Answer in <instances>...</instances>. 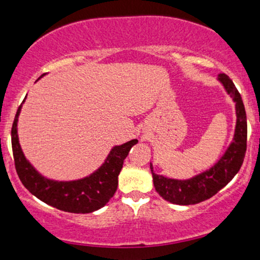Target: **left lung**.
Instances as JSON below:
<instances>
[{
    "label": "left lung",
    "mask_w": 260,
    "mask_h": 260,
    "mask_svg": "<svg viewBox=\"0 0 260 260\" xmlns=\"http://www.w3.org/2000/svg\"><path fill=\"white\" fill-rule=\"evenodd\" d=\"M217 80L235 103L237 118L234 139L214 166L188 180H175L155 174L150 162L155 189L165 201L172 204L192 205L211 198L235 177L243 164L247 149V117L242 98L226 74H219Z\"/></svg>",
    "instance_id": "left-lung-1"
}]
</instances>
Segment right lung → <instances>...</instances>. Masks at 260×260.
Returning <instances> with one entry per match:
<instances>
[{"mask_svg": "<svg viewBox=\"0 0 260 260\" xmlns=\"http://www.w3.org/2000/svg\"><path fill=\"white\" fill-rule=\"evenodd\" d=\"M20 110L22 105L18 107L12 126V150L17 174L26 189L46 204L68 213L88 214L106 205L117 190L118 175L123 161L138 140L132 139L124 144L115 145L103 165L84 178L74 181L50 180L29 162L20 148L17 128Z\"/></svg>", "mask_w": 260, "mask_h": 260, "instance_id": "right-lung-1", "label": "right lung"}]
</instances>
